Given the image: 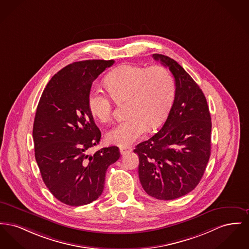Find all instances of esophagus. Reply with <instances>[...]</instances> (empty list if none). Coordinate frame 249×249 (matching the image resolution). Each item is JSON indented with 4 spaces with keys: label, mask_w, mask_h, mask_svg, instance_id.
<instances>
[{
    "label": "esophagus",
    "mask_w": 249,
    "mask_h": 249,
    "mask_svg": "<svg viewBox=\"0 0 249 249\" xmlns=\"http://www.w3.org/2000/svg\"><path fill=\"white\" fill-rule=\"evenodd\" d=\"M119 150H120V153L123 155V154H126L127 152H131L132 148L131 147H127V146H121L119 148Z\"/></svg>",
    "instance_id": "obj_1"
}]
</instances>
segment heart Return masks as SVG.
<instances>
[{
  "mask_svg": "<svg viewBox=\"0 0 249 249\" xmlns=\"http://www.w3.org/2000/svg\"><path fill=\"white\" fill-rule=\"evenodd\" d=\"M105 85L116 102L128 100L129 117L106 133V140L117 146H130L147 128L160 126L175 97L174 78L162 66L122 65L108 73ZM88 106L92 117L101 122H107L112 117V101L100 89L89 92Z\"/></svg>",
  "mask_w": 249,
  "mask_h": 249,
  "instance_id": "heart-1",
  "label": "heart"
}]
</instances>
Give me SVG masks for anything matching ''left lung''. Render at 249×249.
<instances>
[{
    "mask_svg": "<svg viewBox=\"0 0 249 249\" xmlns=\"http://www.w3.org/2000/svg\"><path fill=\"white\" fill-rule=\"evenodd\" d=\"M152 57L175 78V99L160 131L135 146L138 174L146 194L161 200L194 190L211 155L212 121L202 90L183 68L168 56Z\"/></svg>",
    "mask_w": 249,
    "mask_h": 249,
    "instance_id": "1",
    "label": "left lung"
}]
</instances>
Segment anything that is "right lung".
I'll use <instances>...</instances> for the list:
<instances>
[{
  "label": "right lung",
  "mask_w": 249,
  "mask_h": 249,
  "mask_svg": "<svg viewBox=\"0 0 249 249\" xmlns=\"http://www.w3.org/2000/svg\"><path fill=\"white\" fill-rule=\"evenodd\" d=\"M114 63L86 60L65 67L48 83L37 105L33 127L36 161L47 188L65 204L98 199L107 168L120 157L115 146L88 153L102 136L88 110V94Z\"/></svg>",
  "instance_id": "1"
}]
</instances>
